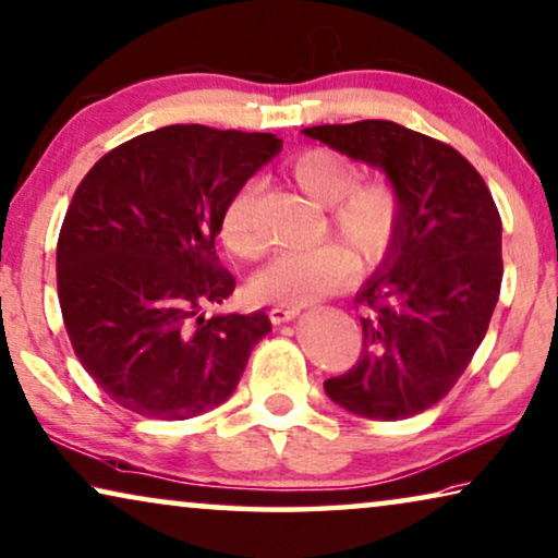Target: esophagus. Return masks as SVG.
Listing matches in <instances>:
<instances>
[{
  "mask_svg": "<svg viewBox=\"0 0 558 558\" xmlns=\"http://www.w3.org/2000/svg\"><path fill=\"white\" fill-rule=\"evenodd\" d=\"M298 307H286V305H272L270 307V320L276 323V326H280V323H288V320H293V318H298Z\"/></svg>",
  "mask_w": 558,
  "mask_h": 558,
  "instance_id": "esophagus-1",
  "label": "esophagus"
}]
</instances>
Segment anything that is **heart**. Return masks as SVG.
I'll use <instances>...</instances> for the list:
<instances>
[{"mask_svg": "<svg viewBox=\"0 0 558 558\" xmlns=\"http://www.w3.org/2000/svg\"><path fill=\"white\" fill-rule=\"evenodd\" d=\"M290 180L318 205L328 207L330 232L343 244L278 253L255 272L251 290L257 301L303 307L336 293L351 276V255L361 270L376 268L393 251L403 226V193L388 178H365L351 157L338 149L311 147L288 165ZM255 185L245 182L222 207L220 238L232 253L251 257L260 251L253 226Z\"/></svg>", "mask_w": 558, "mask_h": 558, "instance_id": "heart-1", "label": "heart"}]
</instances>
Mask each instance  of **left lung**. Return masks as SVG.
I'll list each match as a JSON object with an SVG mask.
<instances>
[{
	"label": "left lung",
	"instance_id": "left-lung-1",
	"mask_svg": "<svg viewBox=\"0 0 558 558\" xmlns=\"http://www.w3.org/2000/svg\"><path fill=\"white\" fill-rule=\"evenodd\" d=\"M303 132L403 193L393 251L355 295L361 359L323 386L363 418H411L448 396L486 336L504 278L501 215L478 170L440 140L388 120Z\"/></svg>",
	"mask_w": 558,
	"mask_h": 558
}]
</instances>
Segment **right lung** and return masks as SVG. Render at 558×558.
Masks as SVG:
<instances>
[{
	"label": "right lung",
	"mask_w": 558,
	"mask_h": 558,
	"mask_svg": "<svg viewBox=\"0 0 558 558\" xmlns=\"http://www.w3.org/2000/svg\"><path fill=\"white\" fill-rule=\"evenodd\" d=\"M268 132L170 124L110 149L74 190L57 295L82 368L122 409L185 421L238 388L270 318L213 315L235 278L215 253L222 207L280 153Z\"/></svg>",
	"instance_id": "add662e5"
}]
</instances>
